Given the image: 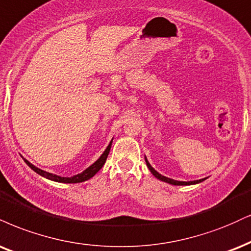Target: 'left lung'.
Returning a JSON list of instances; mask_svg holds the SVG:
<instances>
[{
  "instance_id": "obj_1",
  "label": "left lung",
  "mask_w": 251,
  "mask_h": 251,
  "mask_svg": "<svg viewBox=\"0 0 251 251\" xmlns=\"http://www.w3.org/2000/svg\"><path fill=\"white\" fill-rule=\"evenodd\" d=\"M145 161H146V165L147 167H149V170L151 171V173H152L156 179L164 181V182H167V183H171V185H175V186H189V185H195V183H200L202 181L206 180V177L204 179H200V180H194V181H177V180H173V179H170V177L167 176H164V175H161L160 173H158L154 168L152 167V166L150 165L149 160L146 159V156H145Z\"/></svg>"
}]
</instances>
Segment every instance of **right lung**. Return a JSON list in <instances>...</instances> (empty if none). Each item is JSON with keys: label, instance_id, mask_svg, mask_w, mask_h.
Instances as JSON below:
<instances>
[{"label": "right lung", "instance_id": "add662e5", "mask_svg": "<svg viewBox=\"0 0 251 251\" xmlns=\"http://www.w3.org/2000/svg\"><path fill=\"white\" fill-rule=\"evenodd\" d=\"M113 140V139H112ZM112 140L110 141V144H108V146L106 147V150L104 151V153L99 156V159L97 160L96 162H93V164L90 166V167H87L85 171H83L81 173L77 174V175H74V176L71 177H65V176H59V175H56V174H52V173H49V172H45L43 170H39L38 167H36L32 164H30L26 159H24V162H25L26 165L29 166L30 168H31L32 171L36 172V173L41 175V176L45 177V179H49L51 181H56V182H62V183H77V182H83V181H86L89 179H91L93 175L98 173L99 171L101 170V167L104 166L105 161H106L107 159V155L108 153H110V150H111V145H112Z\"/></svg>", "mask_w": 251, "mask_h": 251}]
</instances>
